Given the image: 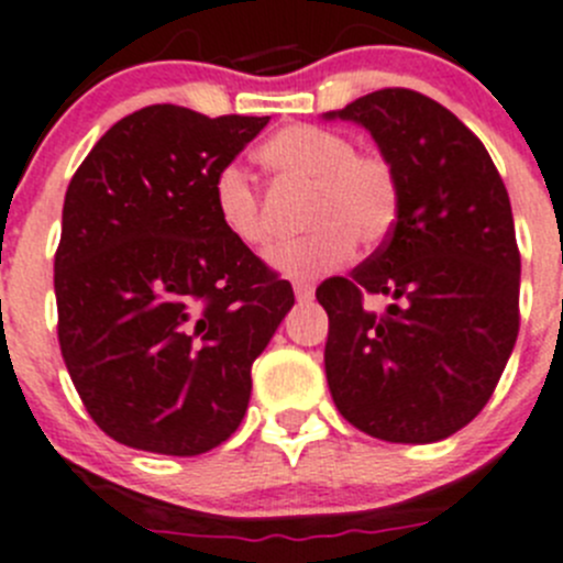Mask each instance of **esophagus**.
Segmentation results:
<instances>
[{
    "label": "esophagus",
    "instance_id": "esophagus-1",
    "mask_svg": "<svg viewBox=\"0 0 563 563\" xmlns=\"http://www.w3.org/2000/svg\"><path fill=\"white\" fill-rule=\"evenodd\" d=\"M294 294H297L299 302H306V299L313 297V283H308V280H294Z\"/></svg>",
    "mask_w": 563,
    "mask_h": 563
}]
</instances>
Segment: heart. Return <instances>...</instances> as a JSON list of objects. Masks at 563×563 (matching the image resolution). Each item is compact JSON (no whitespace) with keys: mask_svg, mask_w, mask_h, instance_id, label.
Masks as SVG:
<instances>
[{"mask_svg":"<svg viewBox=\"0 0 563 563\" xmlns=\"http://www.w3.org/2000/svg\"><path fill=\"white\" fill-rule=\"evenodd\" d=\"M257 157L283 183L308 188L299 239L272 252V264L291 277L335 269L353 246L375 250L400 219V177L380 150H355L341 130L288 124L261 144ZM213 208L222 228L250 250L272 244L264 199L241 166H222L213 177Z\"/></svg>","mask_w":563,"mask_h":563,"instance_id":"heart-1","label":"heart"}]
</instances>
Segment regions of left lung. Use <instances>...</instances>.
I'll use <instances>...</instances> for the list:
<instances>
[{
    "mask_svg": "<svg viewBox=\"0 0 563 563\" xmlns=\"http://www.w3.org/2000/svg\"><path fill=\"white\" fill-rule=\"evenodd\" d=\"M400 177V219L350 277L317 288L335 408L383 441L428 444L470 424L519 333V246L506 183L475 133L411 88L341 108ZM389 297L372 312L366 296Z\"/></svg>",
    "mask_w": 563,
    "mask_h": 563,
    "instance_id": "left-lung-1",
    "label": "left lung"
}]
</instances>
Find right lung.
<instances>
[{
    "label": "right lung",
    "instance_id": "1",
    "mask_svg": "<svg viewBox=\"0 0 563 563\" xmlns=\"http://www.w3.org/2000/svg\"><path fill=\"white\" fill-rule=\"evenodd\" d=\"M266 122L150 104L68 183L57 341L82 406L119 444L199 455L244 419L252 361L294 291L222 228L213 177Z\"/></svg>",
    "mask_w": 563,
    "mask_h": 563
}]
</instances>
